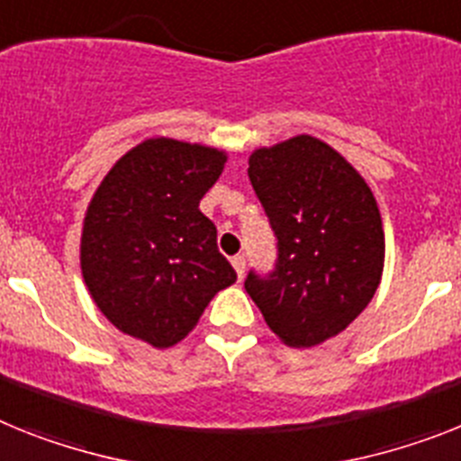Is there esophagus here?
<instances>
[{
    "instance_id": "1",
    "label": "esophagus",
    "mask_w": 461,
    "mask_h": 461,
    "mask_svg": "<svg viewBox=\"0 0 461 461\" xmlns=\"http://www.w3.org/2000/svg\"><path fill=\"white\" fill-rule=\"evenodd\" d=\"M231 265L237 269L239 281H243V276H246V258H243V255H237V258H231Z\"/></svg>"
}]
</instances>
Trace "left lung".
<instances>
[{"instance_id": "obj_1", "label": "left lung", "mask_w": 461, "mask_h": 461, "mask_svg": "<svg viewBox=\"0 0 461 461\" xmlns=\"http://www.w3.org/2000/svg\"><path fill=\"white\" fill-rule=\"evenodd\" d=\"M249 177L278 239L269 276L246 290L278 339L309 349L335 338L373 300L384 230L373 189L328 142L295 135L249 157Z\"/></svg>"}]
</instances>
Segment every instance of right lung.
I'll use <instances>...</instances> for the list:
<instances>
[{"mask_svg":"<svg viewBox=\"0 0 461 461\" xmlns=\"http://www.w3.org/2000/svg\"><path fill=\"white\" fill-rule=\"evenodd\" d=\"M224 164L218 147L149 138L112 166L86 208L79 262L93 303L154 349L187 338L237 281L215 224L199 211Z\"/></svg>","mask_w":461,"mask_h":461,"instance_id":"1","label":"right lung"}]
</instances>
